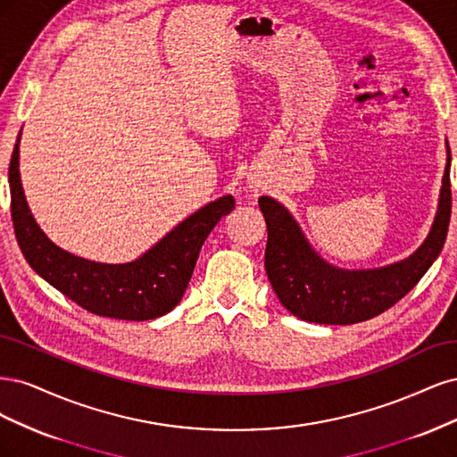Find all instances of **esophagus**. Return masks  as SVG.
Returning <instances> with one entry per match:
<instances>
[{
  "mask_svg": "<svg viewBox=\"0 0 457 457\" xmlns=\"http://www.w3.org/2000/svg\"><path fill=\"white\" fill-rule=\"evenodd\" d=\"M250 191H254V194H256V191H258V189H256V186H254V184H253V186H250Z\"/></svg>",
  "mask_w": 457,
  "mask_h": 457,
  "instance_id": "1",
  "label": "esophagus"
}]
</instances>
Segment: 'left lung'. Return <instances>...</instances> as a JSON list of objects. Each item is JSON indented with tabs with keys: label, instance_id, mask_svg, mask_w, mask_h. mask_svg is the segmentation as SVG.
I'll return each mask as SVG.
<instances>
[{
	"label": "left lung",
	"instance_id": "left-lung-1",
	"mask_svg": "<svg viewBox=\"0 0 457 457\" xmlns=\"http://www.w3.org/2000/svg\"><path fill=\"white\" fill-rule=\"evenodd\" d=\"M450 148L440 186L438 207L425 241L408 258L384 268L344 270L332 266L307 241L300 224L283 203L270 195L258 199L268 224L266 273L288 312L319 325H355L395 305L418 285L445 246L450 212Z\"/></svg>",
	"mask_w": 457,
	"mask_h": 457
}]
</instances>
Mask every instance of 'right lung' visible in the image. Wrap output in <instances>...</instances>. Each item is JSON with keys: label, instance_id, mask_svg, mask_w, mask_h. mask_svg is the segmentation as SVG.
Instances as JSON below:
<instances>
[{"label": "right lung", "instance_id": "right-lung-1", "mask_svg": "<svg viewBox=\"0 0 457 457\" xmlns=\"http://www.w3.org/2000/svg\"><path fill=\"white\" fill-rule=\"evenodd\" d=\"M21 132L9 165L11 216L30 268L66 298L100 317L150 320L172 312L184 296L204 239L220 218L235 209V199L224 195L204 204L137 260L125 263L87 260L54 245L28 207L19 169Z\"/></svg>", "mask_w": 457, "mask_h": 457}]
</instances>
